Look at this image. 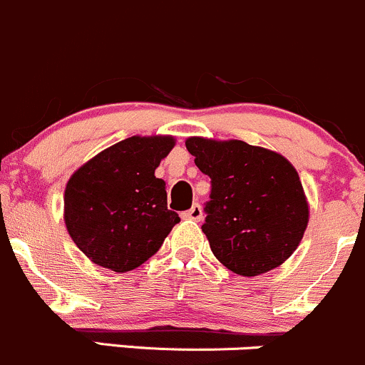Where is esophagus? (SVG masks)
Returning a JSON list of instances; mask_svg holds the SVG:
<instances>
[{
  "mask_svg": "<svg viewBox=\"0 0 365 365\" xmlns=\"http://www.w3.org/2000/svg\"><path fill=\"white\" fill-rule=\"evenodd\" d=\"M181 217L182 219H190V221H202L203 219V210H202V207L198 205V203H193V205H191V209H187V210H184V212L181 214Z\"/></svg>",
  "mask_w": 365,
  "mask_h": 365,
  "instance_id": "esophagus-1",
  "label": "esophagus"
}]
</instances>
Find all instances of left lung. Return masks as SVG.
<instances>
[{"mask_svg": "<svg viewBox=\"0 0 365 365\" xmlns=\"http://www.w3.org/2000/svg\"><path fill=\"white\" fill-rule=\"evenodd\" d=\"M186 148L210 178L202 231L226 268L256 277L297 249L308 225L299 175L275 151L244 140L190 137Z\"/></svg>", "mask_w": 365, "mask_h": 365, "instance_id": "left-lung-1", "label": "left lung"}]
</instances>
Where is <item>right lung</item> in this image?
Segmentation results:
<instances>
[{
    "mask_svg": "<svg viewBox=\"0 0 365 365\" xmlns=\"http://www.w3.org/2000/svg\"><path fill=\"white\" fill-rule=\"evenodd\" d=\"M174 137H128L78 168L64 193V221L78 249L96 264L130 272L158 252L178 212L168 210L156 167Z\"/></svg>",
    "mask_w": 365,
    "mask_h": 365,
    "instance_id": "1",
    "label": "right lung"
}]
</instances>
